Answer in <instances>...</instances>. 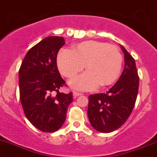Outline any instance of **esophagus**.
<instances>
[{
	"label": "esophagus",
	"mask_w": 157,
	"mask_h": 157,
	"mask_svg": "<svg viewBox=\"0 0 157 157\" xmlns=\"http://www.w3.org/2000/svg\"><path fill=\"white\" fill-rule=\"evenodd\" d=\"M73 94H74V97H78V96L82 95V94H80V93H78V92H76V91H74V92L73 93Z\"/></svg>",
	"instance_id": "1"
}]
</instances>
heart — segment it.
<instances>
[{"instance_id":"1","label":"heart","mask_w":157,"mask_h":157,"mask_svg":"<svg viewBox=\"0 0 157 157\" xmlns=\"http://www.w3.org/2000/svg\"><path fill=\"white\" fill-rule=\"evenodd\" d=\"M122 63L117 47L96 40L75 44L72 51L62 50L57 58L59 71L69 79L83 71L85 65L87 71L70 81L71 87L79 90H92L98 85L112 84L119 77Z\"/></svg>"}]
</instances>
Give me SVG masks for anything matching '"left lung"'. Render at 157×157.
Listing matches in <instances>:
<instances>
[{
    "instance_id": "obj_1",
    "label": "left lung",
    "mask_w": 157,
    "mask_h": 157,
    "mask_svg": "<svg viewBox=\"0 0 157 157\" xmlns=\"http://www.w3.org/2000/svg\"><path fill=\"white\" fill-rule=\"evenodd\" d=\"M121 49L125 66L119 80L105 94L88 97V118L92 127L101 133L119 129L131 114L137 97L140 77L135 60L124 46Z\"/></svg>"
}]
</instances>
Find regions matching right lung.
Listing matches in <instances>:
<instances>
[{"label":"right lung","mask_w":157,"mask_h":157,"mask_svg":"<svg viewBox=\"0 0 157 157\" xmlns=\"http://www.w3.org/2000/svg\"><path fill=\"white\" fill-rule=\"evenodd\" d=\"M65 44L63 36L44 38L30 48L19 70L20 100L24 114L32 125L45 133L62 127L72 92L60 93L66 86L57 65V56Z\"/></svg>","instance_id":"1"}]
</instances>
